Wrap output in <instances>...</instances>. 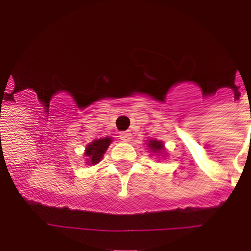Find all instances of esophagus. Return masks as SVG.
Instances as JSON below:
<instances>
[{"label": "esophagus", "mask_w": 251, "mask_h": 251, "mask_svg": "<svg viewBox=\"0 0 251 251\" xmlns=\"http://www.w3.org/2000/svg\"><path fill=\"white\" fill-rule=\"evenodd\" d=\"M119 138L123 142H129L132 139V134L129 132H121L119 133Z\"/></svg>", "instance_id": "obj_1"}]
</instances>
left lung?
Masks as SVG:
<instances>
[{
    "mask_svg": "<svg viewBox=\"0 0 251 251\" xmlns=\"http://www.w3.org/2000/svg\"><path fill=\"white\" fill-rule=\"evenodd\" d=\"M148 147H150V150L154 151V152H161V151L163 150V145L158 141H150Z\"/></svg>",
    "mask_w": 251,
    "mask_h": 251,
    "instance_id": "1",
    "label": "left lung"
}]
</instances>
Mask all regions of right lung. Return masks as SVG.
Here are the masks:
<instances>
[{"mask_svg":"<svg viewBox=\"0 0 251 251\" xmlns=\"http://www.w3.org/2000/svg\"><path fill=\"white\" fill-rule=\"evenodd\" d=\"M110 142H112V139L106 137V138L97 139V141L92 142L90 145H88L85 151V156L88 157L86 158L88 163H90V165L98 163L101 159V157H103L104 153H105L106 148L109 147Z\"/></svg>","mask_w":251,"mask_h":251,"instance_id":"right-lung-1","label":"right lung"}]
</instances>
